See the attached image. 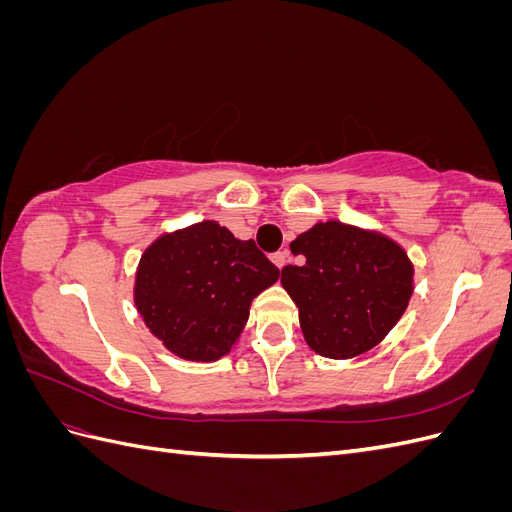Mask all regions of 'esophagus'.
Here are the masks:
<instances>
[{"label": "esophagus", "instance_id": "obj_1", "mask_svg": "<svg viewBox=\"0 0 512 512\" xmlns=\"http://www.w3.org/2000/svg\"><path fill=\"white\" fill-rule=\"evenodd\" d=\"M271 260H273V265H275L277 269H282V267L286 265V260H288V252H275V254L271 256Z\"/></svg>", "mask_w": 512, "mask_h": 512}]
</instances>
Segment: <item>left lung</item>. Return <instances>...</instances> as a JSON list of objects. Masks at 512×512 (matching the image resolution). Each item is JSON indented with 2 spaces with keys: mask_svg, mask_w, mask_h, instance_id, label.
I'll list each match as a JSON object with an SVG mask.
<instances>
[{
  "mask_svg": "<svg viewBox=\"0 0 512 512\" xmlns=\"http://www.w3.org/2000/svg\"><path fill=\"white\" fill-rule=\"evenodd\" d=\"M290 250L303 262L282 269V286L299 307L314 352L352 359L378 346L404 316L414 267L404 247L382 232L318 222Z\"/></svg>",
  "mask_w": 512,
  "mask_h": 512,
  "instance_id": "left-lung-1",
  "label": "left lung"
}]
</instances>
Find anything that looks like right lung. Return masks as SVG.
I'll return each mask as SVG.
<instances>
[{
    "label": "right lung",
    "instance_id": "obj_1",
    "mask_svg": "<svg viewBox=\"0 0 512 512\" xmlns=\"http://www.w3.org/2000/svg\"><path fill=\"white\" fill-rule=\"evenodd\" d=\"M280 269L256 243L218 222H198L153 241L138 262L134 303L149 331L181 359L211 363L228 354L250 305Z\"/></svg>",
    "mask_w": 512,
    "mask_h": 512
}]
</instances>
